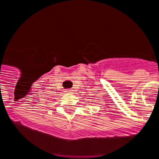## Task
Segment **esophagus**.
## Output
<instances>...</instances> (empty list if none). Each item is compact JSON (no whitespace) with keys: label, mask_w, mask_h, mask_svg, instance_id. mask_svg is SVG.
Returning <instances> with one entry per match:
<instances>
[{"label":"esophagus","mask_w":159,"mask_h":159,"mask_svg":"<svg viewBox=\"0 0 159 159\" xmlns=\"http://www.w3.org/2000/svg\"><path fill=\"white\" fill-rule=\"evenodd\" d=\"M71 92H72L71 89H66V93H71Z\"/></svg>","instance_id":"1"}]
</instances>
